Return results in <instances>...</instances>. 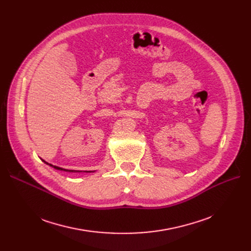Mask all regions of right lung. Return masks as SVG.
Instances as JSON below:
<instances>
[{
    "label": "right lung",
    "instance_id": "1",
    "mask_svg": "<svg viewBox=\"0 0 251 251\" xmlns=\"http://www.w3.org/2000/svg\"><path fill=\"white\" fill-rule=\"evenodd\" d=\"M44 161V160H43ZM45 162V161H44ZM46 163V162H45ZM46 164H48V163H46ZM48 165H50V166H51V167H54L55 169H57V170H60V171H68V172H75L74 170H66V169H62V168H60V167H57V166H52V165H50V164H48Z\"/></svg>",
    "mask_w": 251,
    "mask_h": 251
}]
</instances>
